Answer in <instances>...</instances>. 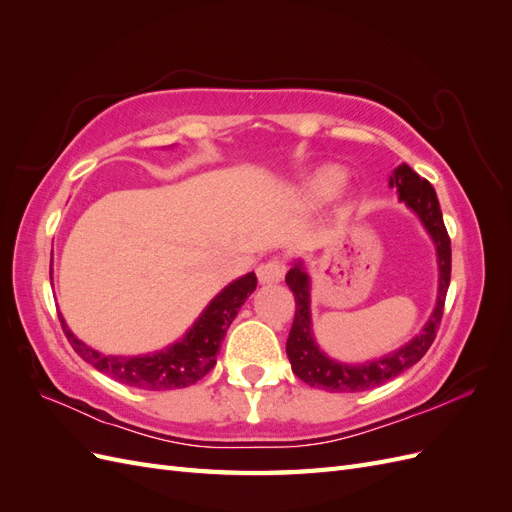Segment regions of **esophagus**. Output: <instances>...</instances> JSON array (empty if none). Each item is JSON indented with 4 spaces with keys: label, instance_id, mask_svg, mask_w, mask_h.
Listing matches in <instances>:
<instances>
[{
    "label": "esophagus",
    "instance_id": "34e87169",
    "mask_svg": "<svg viewBox=\"0 0 512 512\" xmlns=\"http://www.w3.org/2000/svg\"><path fill=\"white\" fill-rule=\"evenodd\" d=\"M286 265L282 260H267L258 267V280L260 284H280L284 280Z\"/></svg>",
    "mask_w": 512,
    "mask_h": 512
}]
</instances>
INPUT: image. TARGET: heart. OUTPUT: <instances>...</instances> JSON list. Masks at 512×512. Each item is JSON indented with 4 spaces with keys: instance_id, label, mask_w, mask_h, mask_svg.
<instances>
[{
    "instance_id": "1",
    "label": "heart",
    "mask_w": 512,
    "mask_h": 512,
    "mask_svg": "<svg viewBox=\"0 0 512 512\" xmlns=\"http://www.w3.org/2000/svg\"><path fill=\"white\" fill-rule=\"evenodd\" d=\"M348 181V173L337 164H322L314 170H309L301 181L294 185L292 196L301 207L314 209L327 205L339 192L344 190Z\"/></svg>"
}]
</instances>
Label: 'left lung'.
Returning a JSON list of instances; mask_svg holds the SVG:
<instances>
[{
    "label": "left lung",
    "mask_w": 512,
    "mask_h": 512,
    "mask_svg": "<svg viewBox=\"0 0 512 512\" xmlns=\"http://www.w3.org/2000/svg\"><path fill=\"white\" fill-rule=\"evenodd\" d=\"M389 185L397 190V196L416 218L425 226L427 235L436 245L438 256V299L436 307L425 322L423 331L414 335L408 344L378 356L365 363H342L335 361L327 352H322L312 329V277H309L303 260H294L292 269L286 273V284L294 294V322L286 342V354L290 359L294 376H299L305 384L329 393H359L374 389L386 380L397 378L401 371L410 369L423 359V354L436 339L440 327L444 299L448 284H451V239L444 228L442 211L436 190L423 177H418L408 164H399L389 177Z\"/></svg>",
    "instance_id": "8db88e82"
}]
</instances>
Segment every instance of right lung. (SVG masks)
Returning a JSON list of instances; mask_svg holds the SVG:
<instances>
[{
    "label": "right lung",
    "mask_w": 512,
    "mask_h": 512,
    "mask_svg": "<svg viewBox=\"0 0 512 512\" xmlns=\"http://www.w3.org/2000/svg\"><path fill=\"white\" fill-rule=\"evenodd\" d=\"M256 284V273H245L237 277L235 282H230L222 292L215 294L211 303L203 309V314L196 318V322L185 331L179 342L149 354L117 356L98 352L85 342H81V339L68 329L64 318L59 320L74 352L79 354L83 361L102 371V374L111 376L121 384L145 391L185 389V386L205 378L213 369L215 356L220 352L230 322L239 314L245 299L256 290Z\"/></svg>",
    "instance_id": "obj_1"
}]
</instances>
